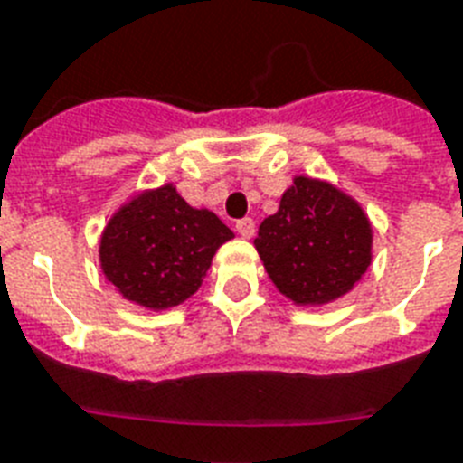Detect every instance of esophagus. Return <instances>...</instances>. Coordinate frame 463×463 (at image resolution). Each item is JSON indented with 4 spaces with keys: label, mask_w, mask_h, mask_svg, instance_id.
Masks as SVG:
<instances>
[{
    "label": "esophagus",
    "mask_w": 463,
    "mask_h": 463,
    "mask_svg": "<svg viewBox=\"0 0 463 463\" xmlns=\"http://www.w3.org/2000/svg\"><path fill=\"white\" fill-rule=\"evenodd\" d=\"M236 232H239L243 239H253L255 222L250 220V217H243V220H239V222H236Z\"/></svg>",
    "instance_id": "1"
}]
</instances>
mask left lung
Returning <instances> with one entry per match:
<instances>
[{"instance_id": "obj_1", "label": "left lung", "mask_w": 463, "mask_h": 463, "mask_svg": "<svg viewBox=\"0 0 463 463\" xmlns=\"http://www.w3.org/2000/svg\"><path fill=\"white\" fill-rule=\"evenodd\" d=\"M372 222L353 196L326 179L298 175L274 215L260 224L255 250L281 296L319 307L360 284L372 265Z\"/></svg>"}]
</instances>
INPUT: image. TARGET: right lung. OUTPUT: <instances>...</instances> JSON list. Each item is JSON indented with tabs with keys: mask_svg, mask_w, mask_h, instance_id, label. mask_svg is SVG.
<instances>
[{
	"mask_svg": "<svg viewBox=\"0 0 463 463\" xmlns=\"http://www.w3.org/2000/svg\"><path fill=\"white\" fill-rule=\"evenodd\" d=\"M234 232L208 208H191L175 184L144 189L110 215L99 241L103 277L139 307H177L203 284Z\"/></svg>",
	"mask_w": 463,
	"mask_h": 463,
	"instance_id": "1",
	"label": "right lung"
}]
</instances>
